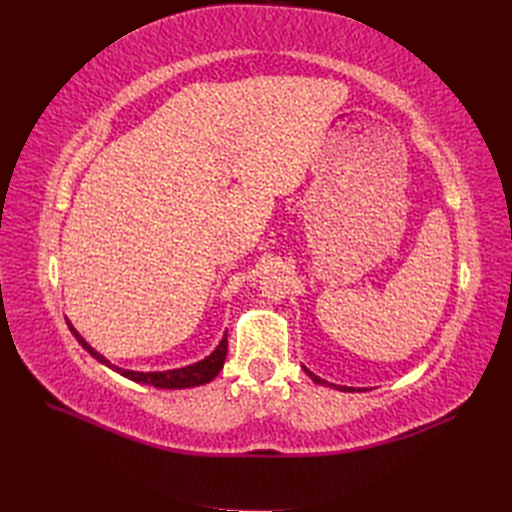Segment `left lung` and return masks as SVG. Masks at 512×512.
Masks as SVG:
<instances>
[{
	"mask_svg": "<svg viewBox=\"0 0 512 512\" xmlns=\"http://www.w3.org/2000/svg\"><path fill=\"white\" fill-rule=\"evenodd\" d=\"M303 371H305V374L309 376V378H312L316 384H329V386H335V389H339V391H354L352 389V386H337V384H331V382H327V380H322V378H318L316 374H312V371H309L307 367H303Z\"/></svg>",
	"mask_w": 512,
	"mask_h": 512,
	"instance_id": "obj_1",
	"label": "left lung"
}]
</instances>
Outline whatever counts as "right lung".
Wrapping results in <instances>:
<instances>
[{"instance_id":"add662e5","label":"right lung","mask_w":512,"mask_h":512,"mask_svg":"<svg viewBox=\"0 0 512 512\" xmlns=\"http://www.w3.org/2000/svg\"><path fill=\"white\" fill-rule=\"evenodd\" d=\"M68 327L72 331V335L79 339V344L94 356V359H98L102 365L111 367L113 371H117V374H121L123 378H128L132 382H141V384H149V386H156V389H190V386H200V384H207L211 382L215 376L220 374L222 367H224V361H226V352H228V333H224L222 342L218 344V348H215L207 359L198 361L194 365H188V367H179V369H168V371H132V369H121L117 365H113L108 359H104V356L100 352H96L94 348H91L85 339L81 337V333L76 331L72 324L68 322Z\"/></svg>"}]
</instances>
